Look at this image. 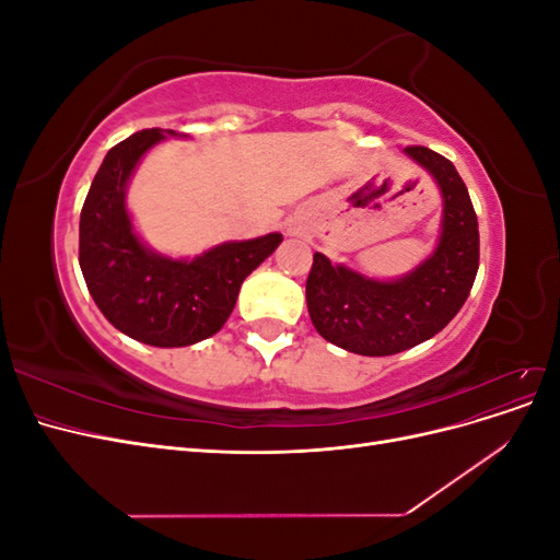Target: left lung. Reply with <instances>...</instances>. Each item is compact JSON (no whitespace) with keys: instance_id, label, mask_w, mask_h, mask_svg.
<instances>
[{"instance_id":"8db88e82","label":"left lung","mask_w":560,"mask_h":560,"mask_svg":"<svg viewBox=\"0 0 560 560\" xmlns=\"http://www.w3.org/2000/svg\"><path fill=\"white\" fill-rule=\"evenodd\" d=\"M406 156L436 179L444 198L442 235L432 257L399 280H374L313 254L306 280L308 313L329 343L383 358L409 350L442 331L463 308L479 270V222L455 165L428 147Z\"/></svg>"}]
</instances>
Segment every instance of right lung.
<instances>
[{
    "label": "right lung",
    "mask_w": 560,
    "mask_h": 560,
    "mask_svg": "<svg viewBox=\"0 0 560 560\" xmlns=\"http://www.w3.org/2000/svg\"><path fill=\"white\" fill-rule=\"evenodd\" d=\"M175 130L149 128L107 151L79 222V264L97 308L126 336L156 348L210 338L233 313L243 280L282 243L280 233L224 243L196 259L151 252L132 231L126 186L135 165Z\"/></svg>",
    "instance_id": "add662e5"
}]
</instances>
